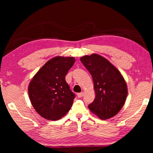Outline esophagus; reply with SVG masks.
<instances>
[{
	"label": "esophagus",
	"mask_w": 153,
	"mask_h": 153,
	"mask_svg": "<svg viewBox=\"0 0 153 153\" xmlns=\"http://www.w3.org/2000/svg\"><path fill=\"white\" fill-rule=\"evenodd\" d=\"M83 96H84V92H79V93H78V94H77V97H78V98H81V97H83Z\"/></svg>",
	"instance_id": "1"
}]
</instances>
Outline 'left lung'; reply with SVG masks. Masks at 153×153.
Masks as SVG:
<instances>
[{
    "instance_id": "1",
    "label": "left lung",
    "mask_w": 153,
    "mask_h": 153,
    "mask_svg": "<svg viewBox=\"0 0 153 153\" xmlns=\"http://www.w3.org/2000/svg\"><path fill=\"white\" fill-rule=\"evenodd\" d=\"M80 61L91 74L96 97L88 105L101 120L113 117L123 107L128 95L125 79L118 69L97 54L85 55Z\"/></svg>"
}]
</instances>
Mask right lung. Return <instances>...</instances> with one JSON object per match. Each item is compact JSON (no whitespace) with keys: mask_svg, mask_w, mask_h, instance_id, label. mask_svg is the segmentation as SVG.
<instances>
[{"mask_svg":"<svg viewBox=\"0 0 153 153\" xmlns=\"http://www.w3.org/2000/svg\"><path fill=\"white\" fill-rule=\"evenodd\" d=\"M75 61L72 56H55L46 62L31 80L28 86L31 103L46 120H59L70 110L76 95L66 82L65 76Z\"/></svg>","mask_w":153,"mask_h":153,"instance_id":"obj_1","label":"right lung"}]
</instances>
